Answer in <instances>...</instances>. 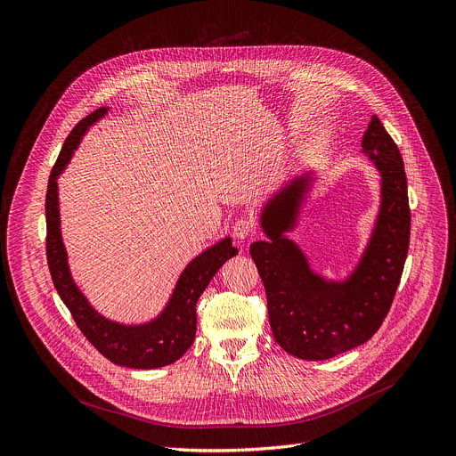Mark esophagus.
<instances>
[{
	"instance_id": "34e87169",
	"label": "esophagus",
	"mask_w": 456,
	"mask_h": 456,
	"mask_svg": "<svg viewBox=\"0 0 456 456\" xmlns=\"http://www.w3.org/2000/svg\"><path fill=\"white\" fill-rule=\"evenodd\" d=\"M255 233V223L248 217H240L233 223V235L239 239V240H244L248 239L249 235Z\"/></svg>"
}]
</instances>
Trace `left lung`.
Masks as SVG:
<instances>
[{
	"instance_id": "8db88e82",
	"label": "left lung",
	"mask_w": 456,
	"mask_h": 456,
	"mask_svg": "<svg viewBox=\"0 0 456 456\" xmlns=\"http://www.w3.org/2000/svg\"><path fill=\"white\" fill-rule=\"evenodd\" d=\"M361 145L381 172L383 203L370 244L346 282L327 284L313 275L302 251L282 237L295 223L309 179H297L267 205L262 228L271 242L249 246L273 336L300 359H329L369 341L383 325L401 282L411 223L404 161L376 115Z\"/></svg>"
}]
</instances>
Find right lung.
<instances>
[{
	"label": "right lung",
	"instance_id": "obj_1",
	"mask_svg": "<svg viewBox=\"0 0 456 456\" xmlns=\"http://www.w3.org/2000/svg\"><path fill=\"white\" fill-rule=\"evenodd\" d=\"M108 110L101 108L82 118L68 134L57 161L50 172L46 189V260L52 275V282L71 313L78 330L104 357L115 365L129 369H158L170 365L183 355L196 338V304L217 269L233 255L237 248L232 246V239H224L203 255L194 258L181 275L170 304L163 314L152 323L140 327H126L102 318L91 309L87 300L71 282L66 251L61 240L59 230V203H57V175L62 172L71 158L84 131L104 117Z\"/></svg>",
	"mask_w": 456,
	"mask_h": 456
}]
</instances>
